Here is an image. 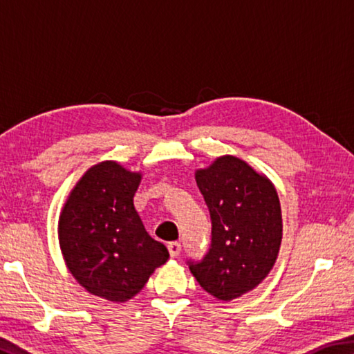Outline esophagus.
<instances>
[{"label": "esophagus", "mask_w": 354, "mask_h": 354, "mask_svg": "<svg viewBox=\"0 0 354 354\" xmlns=\"http://www.w3.org/2000/svg\"><path fill=\"white\" fill-rule=\"evenodd\" d=\"M167 248H169V253L171 257H176L179 253H181V243L179 242H170L167 245Z\"/></svg>", "instance_id": "obj_1"}]
</instances>
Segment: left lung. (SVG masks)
<instances>
[{
    "label": "left lung",
    "instance_id": "obj_1",
    "mask_svg": "<svg viewBox=\"0 0 354 354\" xmlns=\"http://www.w3.org/2000/svg\"><path fill=\"white\" fill-rule=\"evenodd\" d=\"M195 179L211 214L212 242L189 268L209 295L231 301L259 286L277 262L283 239L277 189L236 156L217 158Z\"/></svg>",
    "mask_w": 354,
    "mask_h": 354
}]
</instances>
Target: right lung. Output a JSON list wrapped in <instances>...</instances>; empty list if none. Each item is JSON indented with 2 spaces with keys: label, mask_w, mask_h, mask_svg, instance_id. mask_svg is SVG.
<instances>
[{
  "label": "right lung",
  "mask_w": 354,
  "mask_h": 354,
  "mask_svg": "<svg viewBox=\"0 0 354 354\" xmlns=\"http://www.w3.org/2000/svg\"><path fill=\"white\" fill-rule=\"evenodd\" d=\"M142 175L115 160L84 173L59 217V243L70 273L92 295L123 303L169 259L134 207Z\"/></svg>",
  "instance_id": "add662e5"
}]
</instances>
